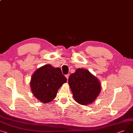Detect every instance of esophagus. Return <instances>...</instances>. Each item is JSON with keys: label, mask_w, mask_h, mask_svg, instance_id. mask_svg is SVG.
<instances>
[{"label": "esophagus", "mask_w": 133, "mask_h": 133, "mask_svg": "<svg viewBox=\"0 0 133 133\" xmlns=\"http://www.w3.org/2000/svg\"><path fill=\"white\" fill-rule=\"evenodd\" d=\"M65 76H66V77L67 78V79H68V78H69V74H67V75H65Z\"/></svg>", "instance_id": "1"}]
</instances>
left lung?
<instances>
[{
    "instance_id": "obj_1",
    "label": "left lung",
    "mask_w": 133,
    "mask_h": 133,
    "mask_svg": "<svg viewBox=\"0 0 133 133\" xmlns=\"http://www.w3.org/2000/svg\"><path fill=\"white\" fill-rule=\"evenodd\" d=\"M68 84L74 100L83 105L93 103L101 91V84L98 78L84 68H78L70 74Z\"/></svg>"
}]
</instances>
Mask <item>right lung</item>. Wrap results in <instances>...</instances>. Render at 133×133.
<instances>
[{
  "mask_svg": "<svg viewBox=\"0 0 133 133\" xmlns=\"http://www.w3.org/2000/svg\"><path fill=\"white\" fill-rule=\"evenodd\" d=\"M66 81L60 68L48 64L36 70L31 76L30 85L32 93L38 100L48 103L56 98L59 89Z\"/></svg>",
  "mask_w": 133,
  "mask_h": 133,
  "instance_id": "obj_1",
  "label": "right lung"
}]
</instances>
